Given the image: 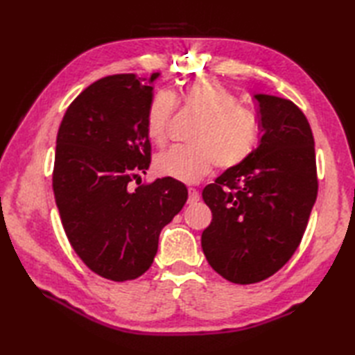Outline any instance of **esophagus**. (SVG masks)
Wrapping results in <instances>:
<instances>
[{"label": "esophagus", "mask_w": 355, "mask_h": 355, "mask_svg": "<svg viewBox=\"0 0 355 355\" xmlns=\"http://www.w3.org/2000/svg\"><path fill=\"white\" fill-rule=\"evenodd\" d=\"M197 201H200V192L195 189V187H189V200H187V202L193 205V202Z\"/></svg>", "instance_id": "esophagus-1"}]
</instances>
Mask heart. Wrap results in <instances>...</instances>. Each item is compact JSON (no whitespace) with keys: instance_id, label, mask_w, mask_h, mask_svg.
<instances>
[{"instance_id":"1","label":"heart","mask_w":355,"mask_h":355,"mask_svg":"<svg viewBox=\"0 0 355 355\" xmlns=\"http://www.w3.org/2000/svg\"><path fill=\"white\" fill-rule=\"evenodd\" d=\"M175 101L201 117L191 143L172 148L155 158L158 175L183 183H197L212 172L215 163L223 169L244 163L256 148L259 135L254 114L238 105L227 87L212 79H198L184 87L177 97L160 92L150 99L146 111V132L157 146L168 141L169 122Z\"/></svg>"}]
</instances>
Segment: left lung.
Masks as SVG:
<instances>
[{
  "label": "left lung",
  "instance_id": "1",
  "mask_svg": "<svg viewBox=\"0 0 355 355\" xmlns=\"http://www.w3.org/2000/svg\"><path fill=\"white\" fill-rule=\"evenodd\" d=\"M254 99L259 146L202 191L212 210L202 252L218 275L241 285L261 282L288 262L318 198L314 139L304 112L277 96Z\"/></svg>",
  "mask_w": 355,
  "mask_h": 355
}]
</instances>
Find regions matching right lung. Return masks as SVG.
I'll use <instances>...</instances> for the list:
<instances>
[{
  "mask_svg": "<svg viewBox=\"0 0 355 355\" xmlns=\"http://www.w3.org/2000/svg\"><path fill=\"white\" fill-rule=\"evenodd\" d=\"M158 76L94 82L67 110L56 137L53 192L65 235L89 270L116 282L150 267L162 229L187 200L186 186L169 177L128 187L150 163L146 111Z\"/></svg>",
  "mask_w": 355,
  "mask_h": 355,
  "instance_id": "add662e5",
  "label": "right lung"
}]
</instances>
